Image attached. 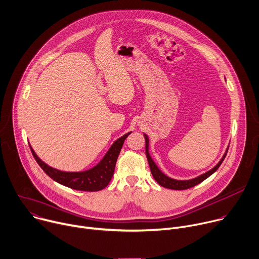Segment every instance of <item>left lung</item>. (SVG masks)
Wrapping results in <instances>:
<instances>
[{"label":"left lung","mask_w":259,"mask_h":259,"mask_svg":"<svg viewBox=\"0 0 259 259\" xmlns=\"http://www.w3.org/2000/svg\"><path fill=\"white\" fill-rule=\"evenodd\" d=\"M144 136H145V139H146V154H147V158H148V162H149V165H150V169H151V172L155 179V181L162 187L164 188H168V189H172V190H185V189H188V188H191V187H194L196 185H198L199 183H201L202 181H204L205 179H207L209 176L213 175L218 168L219 166L221 165V163L223 162L226 154H227V151H228V147L224 153V155L222 156V158L220 159V161L216 164V165L210 168L209 170L205 171L204 174L198 176V177H195L193 179H190V180H177V179H172L170 177H168L167 175L164 174L159 167L157 164L155 163V161L153 160L151 154H150V139H149V136L144 133Z\"/></svg>","instance_id":"obj_1"}]
</instances>
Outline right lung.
Returning a JSON list of instances; mask_svg holds the SVG:
<instances>
[{
    "label": "right lung",
    "instance_id": "obj_1",
    "mask_svg": "<svg viewBox=\"0 0 259 259\" xmlns=\"http://www.w3.org/2000/svg\"><path fill=\"white\" fill-rule=\"evenodd\" d=\"M130 133L131 132H128L120 138H117L108 149L103 158L99 161V163H97L92 168L83 171H63L54 168L43 162L37 156L31 146L30 148L40 167L46 175L51 177L57 183L79 191H100L109 184L114 172L117 157H119L125 139Z\"/></svg>",
    "mask_w": 259,
    "mask_h": 259
}]
</instances>
